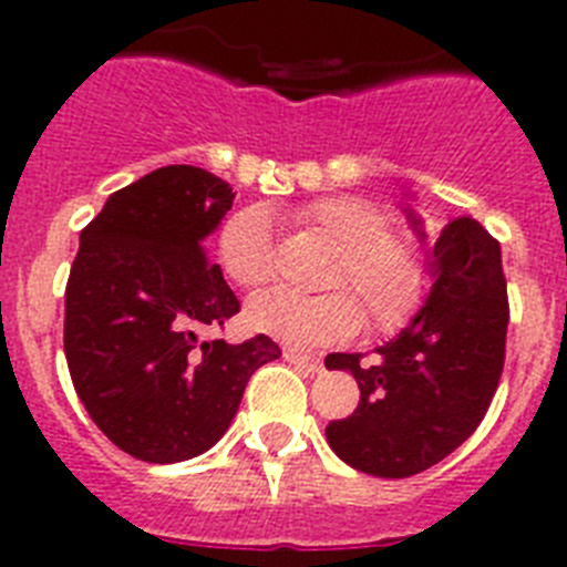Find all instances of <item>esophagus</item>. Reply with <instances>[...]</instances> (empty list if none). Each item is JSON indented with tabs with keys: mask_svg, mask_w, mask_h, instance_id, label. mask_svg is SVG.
Here are the masks:
<instances>
[{
	"mask_svg": "<svg viewBox=\"0 0 567 567\" xmlns=\"http://www.w3.org/2000/svg\"><path fill=\"white\" fill-rule=\"evenodd\" d=\"M284 358L309 374H318L320 369H323V360H320L318 354H307V352H300V349H284Z\"/></svg>",
	"mask_w": 567,
	"mask_h": 567,
	"instance_id": "34e87169",
	"label": "esophagus"
}]
</instances>
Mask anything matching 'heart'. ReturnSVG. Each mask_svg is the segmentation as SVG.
I'll return each instance as SVG.
<instances>
[{
  "label": "heart",
  "instance_id": "heart-1",
  "mask_svg": "<svg viewBox=\"0 0 567 567\" xmlns=\"http://www.w3.org/2000/svg\"><path fill=\"white\" fill-rule=\"evenodd\" d=\"M298 218L338 244L332 287L349 284L358 289L378 327H400L417 309L425 264L412 240L389 233V218L378 204L354 195H329L300 209ZM218 258L238 287H264L275 272L267 215L260 209L233 215L218 235ZM247 323L280 343L312 349L352 338L363 327V307L349 289L329 295L272 289L249 300Z\"/></svg>",
  "mask_w": 567,
  "mask_h": 567
}]
</instances>
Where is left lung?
Returning <instances> with one entry per match:
<instances>
[{
	"label": "left lung",
	"instance_id": "8db88e82",
	"mask_svg": "<svg viewBox=\"0 0 567 567\" xmlns=\"http://www.w3.org/2000/svg\"><path fill=\"white\" fill-rule=\"evenodd\" d=\"M425 244L423 218L403 209ZM432 289L409 327L363 354L334 352L327 369L360 385L352 417L332 420L327 440L346 465L374 477H412L474 434L497 392L508 332L499 244L474 218L445 224L425 255Z\"/></svg>",
	"mask_w": 567,
	"mask_h": 567
}]
</instances>
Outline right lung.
Instances as JSON below:
<instances>
[{"label": "right lung", "mask_w": 567, "mask_h": 567, "mask_svg": "<svg viewBox=\"0 0 567 567\" xmlns=\"http://www.w3.org/2000/svg\"><path fill=\"white\" fill-rule=\"evenodd\" d=\"M235 193L189 164L153 169L82 229L64 292V354L93 423L130 457L182 463L233 423L255 369L280 358L267 334L204 340L240 309L204 240Z\"/></svg>", "instance_id": "obj_1"}]
</instances>
